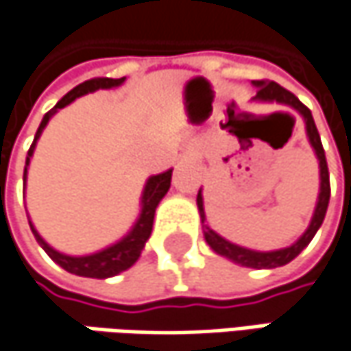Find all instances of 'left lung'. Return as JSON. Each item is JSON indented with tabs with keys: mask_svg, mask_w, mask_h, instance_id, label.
Returning <instances> with one entry per match:
<instances>
[{
	"mask_svg": "<svg viewBox=\"0 0 351 351\" xmlns=\"http://www.w3.org/2000/svg\"><path fill=\"white\" fill-rule=\"evenodd\" d=\"M254 86L258 88V93L254 97V101H262V104H282L288 106L291 110L300 113L306 121V134L310 139V145L313 147V154L319 162V193H317V202H315V210H313L312 221L308 226V230L295 239L288 247L282 250H274V252H256V250H247L241 247L238 243H232L226 238H221L219 234H215L212 228L206 221V212H204V195L202 189L197 191V210L202 217V228H204V238L208 241V245L212 247L217 256H223L234 263H239L243 267H256V269H271V267H280L286 265L293 258H298L302 254L304 247H308V243L312 241L315 232L319 230L326 212H328V204H330V171H328V162H326V154L322 147V139L317 134V128L313 123L312 112L291 93L282 86H278L276 82H254Z\"/></svg>",
	"mask_w": 351,
	"mask_h": 351,
	"instance_id": "8db88e82",
	"label": "left lung"
}]
</instances>
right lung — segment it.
I'll list each match as a JSON object with an SVG mask.
<instances>
[{"label":"right lung","mask_w":351,"mask_h":351,"mask_svg":"<svg viewBox=\"0 0 351 351\" xmlns=\"http://www.w3.org/2000/svg\"><path fill=\"white\" fill-rule=\"evenodd\" d=\"M125 82V77H119V80H112V77H95V80H89L80 84L77 88H73L69 93H65L62 99L56 104V108H51L49 112L43 115L41 123L38 128V134L34 138V143L27 152V158H25V169H23V184L27 180V167L32 162V156H34V149H36V143H38L39 136L43 134L47 121L56 115V113L63 110L65 106H69L71 101H75L77 97L91 93V91H97V89H112L121 86ZM171 171L173 169H167L163 173L158 176H152L147 178L143 191H141V210H139L138 219L136 223L132 226V230L112 245L95 252V254H89V256H67L62 254L58 250H53L45 239L39 236V232L36 230V226L32 223L29 215V228L34 232V236L38 239V243L45 250V254L58 263L62 265L65 271L69 274H75V276H82V278H97V280H106V278H112L117 276L125 269H130L134 263L138 262L139 256H141V250L145 247V241L152 236V228H154V215H156V208L158 204L163 199V195L167 193V189L171 186Z\"/></svg>","instance_id":"obj_1"}]
</instances>
